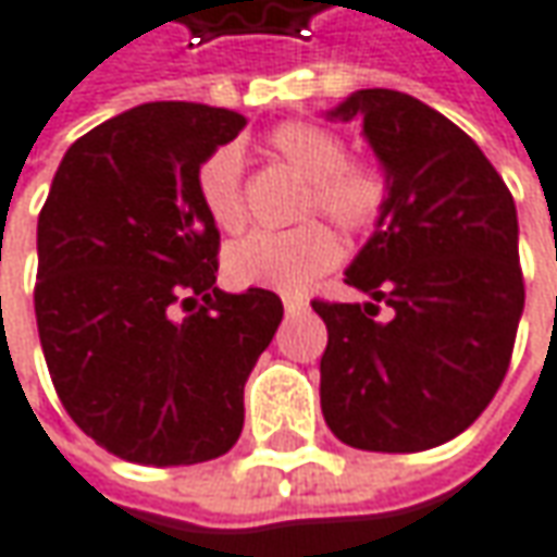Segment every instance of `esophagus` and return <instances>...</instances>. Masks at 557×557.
Returning a JSON list of instances; mask_svg holds the SVG:
<instances>
[{
	"mask_svg": "<svg viewBox=\"0 0 557 557\" xmlns=\"http://www.w3.org/2000/svg\"><path fill=\"white\" fill-rule=\"evenodd\" d=\"M305 308H308V302L299 299V296H286V299H283V311H286V314H302Z\"/></svg>",
	"mask_w": 557,
	"mask_h": 557,
	"instance_id": "esophagus-1",
	"label": "esophagus"
}]
</instances>
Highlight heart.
Segmentation results:
<instances>
[{
    "mask_svg": "<svg viewBox=\"0 0 557 557\" xmlns=\"http://www.w3.org/2000/svg\"><path fill=\"white\" fill-rule=\"evenodd\" d=\"M268 149L308 181L299 214L321 211L343 233H368L389 206V177L371 158H346L343 136L314 121H283L268 134ZM196 193L214 227L239 231L246 224L243 158L221 146L199 164ZM343 246L321 221L289 231H255L233 243L224 258L236 286H261L274 293H302L336 268Z\"/></svg>",
    "mask_w": 557,
    "mask_h": 557,
    "instance_id": "heart-1",
    "label": "heart"
}]
</instances>
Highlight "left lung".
I'll use <instances>...</instances> for the list:
<instances>
[{"instance_id": "left-lung-1", "label": "left lung", "mask_w": 557, "mask_h": 557, "mask_svg": "<svg viewBox=\"0 0 557 557\" xmlns=\"http://www.w3.org/2000/svg\"><path fill=\"white\" fill-rule=\"evenodd\" d=\"M326 117L361 124L389 206L346 268L368 302H311L326 324L324 421L364 451L443 446L483 414L511 361L518 208L471 136L408 92L358 89Z\"/></svg>"}]
</instances>
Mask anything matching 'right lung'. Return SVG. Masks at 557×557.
Instances as JSON below:
<instances>
[{"mask_svg": "<svg viewBox=\"0 0 557 557\" xmlns=\"http://www.w3.org/2000/svg\"><path fill=\"white\" fill-rule=\"evenodd\" d=\"M246 127L231 109L146 102L61 158L37 224V326L64 411L111 455L181 468L243 433V386L271 346V289H218L221 233L196 171Z\"/></svg>", "mask_w": 557, "mask_h": 557, "instance_id": "1", "label": "right lung"}]
</instances>
